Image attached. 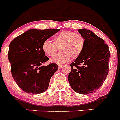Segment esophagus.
<instances>
[{
  "label": "esophagus",
  "instance_id": "1",
  "mask_svg": "<svg viewBox=\"0 0 120 120\" xmlns=\"http://www.w3.org/2000/svg\"><path fill=\"white\" fill-rule=\"evenodd\" d=\"M62 66H63L62 65H60V64H59V65H58V69H61L62 67Z\"/></svg>",
  "mask_w": 120,
  "mask_h": 120
}]
</instances>
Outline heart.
I'll return each instance as SVG.
<instances>
[{
    "mask_svg": "<svg viewBox=\"0 0 120 120\" xmlns=\"http://www.w3.org/2000/svg\"><path fill=\"white\" fill-rule=\"evenodd\" d=\"M85 46V39L75 32L64 30L54 37V42L49 39L43 42L41 49L48 56H52L60 47V52L54 55L51 61L62 64L69 60L76 59L81 54Z\"/></svg>",
    "mask_w": 120,
    "mask_h": 120,
    "instance_id": "b5f03b06",
    "label": "heart"
}]
</instances>
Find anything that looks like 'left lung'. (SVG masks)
<instances>
[{
  "label": "left lung",
  "mask_w": 120,
  "mask_h": 120,
  "mask_svg": "<svg viewBox=\"0 0 120 120\" xmlns=\"http://www.w3.org/2000/svg\"><path fill=\"white\" fill-rule=\"evenodd\" d=\"M78 32L84 38L85 46L81 55L70 65L68 80L75 92L87 95L97 91L106 80L110 53L104 40L91 30L81 29Z\"/></svg>",
  "instance_id": "left-lung-1"
}]
</instances>
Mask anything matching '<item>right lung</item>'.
<instances>
[{"instance_id":"1","label":"right lung","mask_w":120,"mask_h":120,"mask_svg":"<svg viewBox=\"0 0 120 120\" xmlns=\"http://www.w3.org/2000/svg\"><path fill=\"white\" fill-rule=\"evenodd\" d=\"M59 30L29 29L11 41L8 52L11 71L22 91L38 94L48 89L50 79L58 70V65L55 63L42 65L49 60L42 50V44Z\"/></svg>"}]
</instances>
